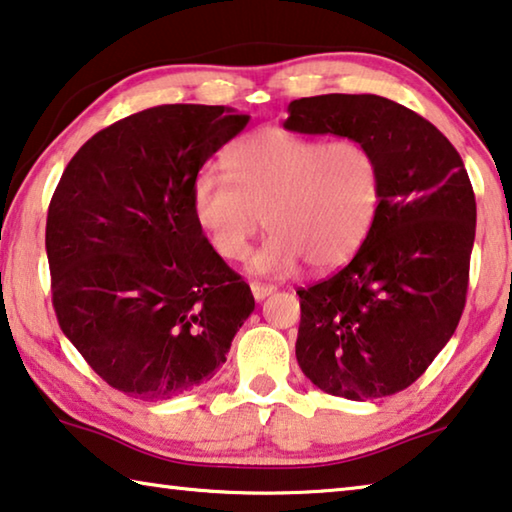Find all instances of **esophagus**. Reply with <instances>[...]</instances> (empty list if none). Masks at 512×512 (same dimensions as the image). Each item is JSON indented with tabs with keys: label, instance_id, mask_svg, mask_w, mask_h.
Listing matches in <instances>:
<instances>
[{
	"label": "esophagus",
	"instance_id": "1",
	"mask_svg": "<svg viewBox=\"0 0 512 512\" xmlns=\"http://www.w3.org/2000/svg\"><path fill=\"white\" fill-rule=\"evenodd\" d=\"M250 291H253L255 300H264L266 296L273 294L275 287L273 285H262V282H253V285H250Z\"/></svg>",
	"mask_w": 512,
	"mask_h": 512
}]
</instances>
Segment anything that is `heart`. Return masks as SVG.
Instances as JSON below:
<instances>
[{
	"mask_svg": "<svg viewBox=\"0 0 512 512\" xmlns=\"http://www.w3.org/2000/svg\"><path fill=\"white\" fill-rule=\"evenodd\" d=\"M227 168L193 182V214L216 255L246 257L264 223L271 234L250 257L259 275H291L303 259L337 269L358 253L380 207V164L367 143L323 141L266 127L227 152Z\"/></svg>",
	"mask_w": 512,
	"mask_h": 512,
	"instance_id": "obj_1",
	"label": "heart"
}]
</instances>
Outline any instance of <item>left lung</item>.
Returning a JSON list of instances; mask_svg holds the SVG:
<instances>
[{"label": "left lung", "instance_id": "obj_1", "mask_svg": "<svg viewBox=\"0 0 512 512\" xmlns=\"http://www.w3.org/2000/svg\"><path fill=\"white\" fill-rule=\"evenodd\" d=\"M285 129L346 136L376 152V221L342 271L296 291V360L332 396H392L428 369L465 310L476 234L465 164L440 129L380 95L300 97Z\"/></svg>", "mask_w": 512, "mask_h": 512}]
</instances>
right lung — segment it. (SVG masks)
<instances>
[{
  "label": "right lung",
  "mask_w": 512,
  "mask_h": 512,
  "mask_svg": "<svg viewBox=\"0 0 512 512\" xmlns=\"http://www.w3.org/2000/svg\"><path fill=\"white\" fill-rule=\"evenodd\" d=\"M250 116L161 104L97 132L70 159L47 212L56 319L111 387L161 401L205 383L255 310L209 246L193 182Z\"/></svg>",
  "instance_id": "right-lung-1"
}]
</instances>
